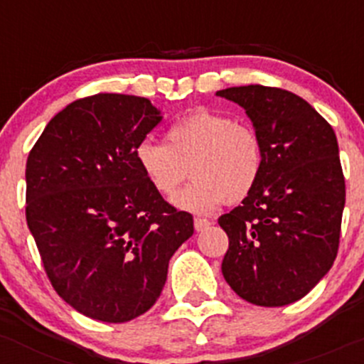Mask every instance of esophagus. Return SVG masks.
I'll use <instances>...</instances> for the list:
<instances>
[{"mask_svg": "<svg viewBox=\"0 0 364 364\" xmlns=\"http://www.w3.org/2000/svg\"><path fill=\"white\" fill-rule=\"evenodd\" d=\"M193 225H195V230L202 232V230H205V228H209V225H211V221L204 220V218H195Z\"/></svg>", "mask_w": 364, "mask_h": 364, "instance_id": "34e87169", "label": "esophagus"}]
</instances>
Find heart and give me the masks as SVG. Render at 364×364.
<instances>
[{
	"mask_svg": "<svg viewBox=\"0 0 364 364\" xmlns=\"http://www.w3.org/2000/svg\"><path fill=\"white\" fill-rule=\"evenodd\" d=\"M137 167L162 197H172L190 174L193 181L174 198L185 211L213 213L225 200L252 192L263 167L258 132L228 114L200 108L169 125L166 143L143 139L134 150Z\"/></svg>",
	"mask_w": 364,
	"mask_h": 364,
	"instance_id": "obj_1",
	"label": "heart"
}]
</instances>
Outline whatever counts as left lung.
I'll return each mask as SVG.
<instances>
[{
	"mask_svg": "<svg viewBox=\"0 0 364 364\" xmlns=\"http://www.w3.org/2000/svg\"><path fill=\"white\" fill-rule=\"evenodd\" d=\"M216 95L246 109L263 146L256 186L218 220L228 235L221 272L250 304H293L328 274L338 251L346 179L336 136L293 92L246 85Z\"/></svg>",
	"mask_w": 364,
	"mask_h": 364,
	"instance_id": "left-lung-1",
	"label": "left lung"
}]
</instances>
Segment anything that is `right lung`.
<instances>
[{"instance_id": "1", "label": "right lung", "mask_w": 364, "mask_h": 364, "mask_svg": "<svg viewBox=\"0 0 364 364\" xmlns=\"http://www.w3.org/2000/svg\"><path fill=\"white\" fill-rule=\"evenodd\" d=\"M162 120L146 97L95 94L48 122L26 164V220L53 289L95 321L150 311L169 259L193 235L144 179L137 143Z\"/></svg>"}]
</instances>
